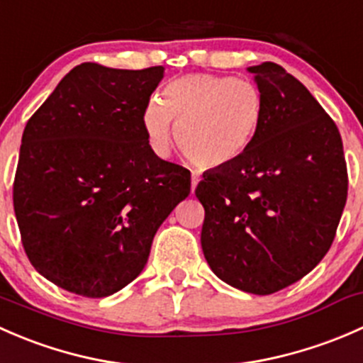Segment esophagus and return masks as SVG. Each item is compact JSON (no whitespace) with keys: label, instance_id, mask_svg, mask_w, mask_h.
I'll return each instance as SVG.
<instances>
[{"label":"esophagus","instance_id":"1","mask_svg":"<svg viewBox=\"0 0 363 363\" xmlns=\"http://www.w3.org/2000/svg\"><path fill=\"white\" fill-rule=\"evenodd\" d=\"M199 182H200V175L196 174V172H193V174H191V193H195Z\"/></svg>","mask_w":363,"mask_h":363}]
</instances>
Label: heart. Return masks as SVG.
Segmentation results:
<instances>
[{
    "instance_id": "heart-1",
    "label": "heart",
    "mask_w": 363,
    "mask_h": 363,
    "mask_svg": "<svg viewBox=\"0 0 363 363\" xmlns=\"http://www.w3.org/2000/svg\"><path fill=\"white\" fill-rule=\"evenodd\" d=\"M262 117V93L250 80L193 73L172 80L161 100L147 101L142 126L152 149L164 155L174 121L181 151L199 167L218 168L250 147Z\"/></svg>"
}]
</instances>
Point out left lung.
Segmentation results:
<instances>
[{"instance_id":"1","label":"left lung","mask_w":363,"mask_h":363,"mask_svg":"<svg viewBox=\"0 0 363 363\" xmlns=\"http://www.w3.org/2000/svg\"><path fill=\"white\" fill-rule=\"evenodd\" d=\"M263 117L235 161L203 174L202 250L212 272L255 295L309 274L334 242L347 196L342 140L302 82L276 63L247 68Z\"/></svg>"}]
</instances>
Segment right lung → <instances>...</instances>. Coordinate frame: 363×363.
Instances as JSON below:
<instances>
[{
    "mask_svg": "<svg viewBox=\"0 0 363 363\" xmlns=\"http://www.w3.org/2000/svg\"><path fill=\"white\" fill-rule=\"evenodd\" d=\"M163 72L82 63L26 124L13 211L31 265L63 290L101 298L130 284L189 195L188 168L158 158L142 126Z\"/></svg>",
    "mask_w": 363,
    "mask_h": 363,
    "instance_id": "1",
    "label": "right lung"
}]
</instances>
